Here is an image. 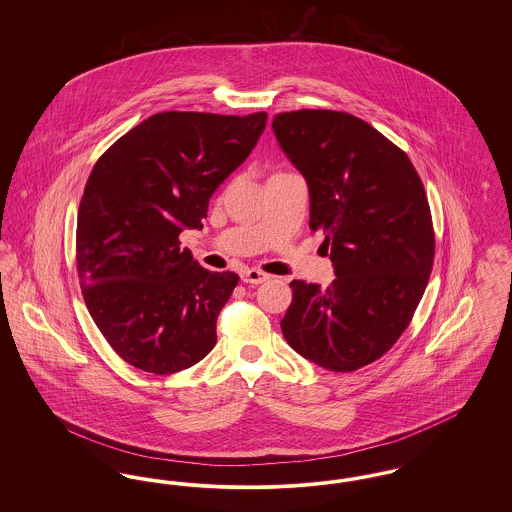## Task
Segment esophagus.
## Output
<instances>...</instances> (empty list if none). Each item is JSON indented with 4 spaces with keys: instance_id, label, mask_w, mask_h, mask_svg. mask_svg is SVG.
<instances>
[{
    "instance_id": "34e87169",
    "label": "esophagus",
    "mask_w": 512,
    "mask_h": 512,
    "mask_svg": "<svg viewBox=\"0 0 512 512\" xmlns=\"http://www.w3.org/2000/svg\"><path fill=\"white\" fill-rule=\"evenodd\" d=\"M265 280H268V274L261 272V270H255V268H247L242 272V282L245 284H263Z\"/></svg>"
}]
</instances>
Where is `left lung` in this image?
Here are the masks:
<instances>
[{"mask_svg":"<svg viewBox=\"0 0 512 512\" xmlns=\"http://www.w3.org/2000/svg\"><path fill=\"white\" fill-rule=\"evenodd\" d=\"M272 130L303 174L311 230L336 280H293L282 334L301 357L351 372L380 359L409 326L434 263L426 192L405 151L349 113H280Z\"/></svg>","mask_w":512,"mask_h":512,"instance_id":"1","label":"left lung"}]
</instances>
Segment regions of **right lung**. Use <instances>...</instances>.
Segmentation results:
<instances>
[{"label": "right lung", "instance_id": "1", "mask_svg": "<svg viewBox=\"0 0 512 512\" xmlns=\"http://www.w3.org/2000/svg\"><path fill=\"white\" fill-rule=\"evenodd\" d=\"M265 124L267 113H157L94 165L78 207L76 267L99 332L128 365L172 374L215 347L240 276L201 267L178 236L203 228L211 195Z\"/></svg>", "mask_w": 512, "mask_h": 512}]
</instances>
